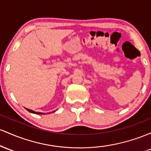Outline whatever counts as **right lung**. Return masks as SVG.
<instances>
[{"label": "right lung", "mask_w": 151, "mask_h": 151, "mask_svg": "<svg viewBox=\"0 0 151 151\" xmlns=\"http://www.w3.org/2000/svg\"><path fill=\"white\" fill-rule=\"evenodd\" d=\"M25 109L27 111H28L29 112H30V113H32V114H45V113H41V112L34 111L33 110H31V109H27V108H25ZM53 112H55V111H54ZM49 114H50V113H49Z\"/></svg>", "instance_id": "right-lung-1"}]
</instances>
